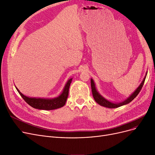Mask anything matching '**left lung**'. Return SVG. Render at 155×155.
<instances>
[{"label":"left lung","instance_id":"1","mask_svg":"<svg viewBox=\"0 0 155 155\" xmlns=\"http://www.w3.org/2000/svg\"><path fill=\"white\" fill-rule=\"evenodd\" d=\"M145 78H146V76L144 78L143 80L142 81V83L140 84V86L137 88V90L134 91V92H133V94H131L127 98V99L125 100L124 101L119 103V104H114V103H111L109 101H107V100H105L104 97H103L96 91V88L95 87V84H94V83L93 79H91V88H92V92L94 99L96 102H97L99 105H100L103 107H105L110 108V109H114V108H117V107H121L122 105L127 104H129V103H130V101H132L134 99V98L137 96V95L138 94L139 92H140V91L142 90V88L143 84H144Z\"/></svg>","mask_w":155,"mask_h":155}]
</instances>
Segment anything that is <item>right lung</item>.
I'll return each mask as SVG.
<instances>
[{
	"label": "right lung",
	"instance_id": "right-lung-1",
	"mask_svg": "<svg viewBox=\"0 0 155 155\" xmlns=\"http://www.w3.org/2000/svg\"><path fill=\"white\" fill-rule=\"evenodd\" d=\"M72 80V78L70 79L67 81L66 85H65L63 91L59 97L54 98V99H43V98H32L27 97L18 91L17 88V90L21 97L24 99V100L30 105L31 107L35 108V109L40 110H54L56 109H59L63 107L65 105V103L67 100L68 96L69 87Z\"/></svg>",
	"mask_w": 155,
	"mask_h": 155
}]
</instances>
